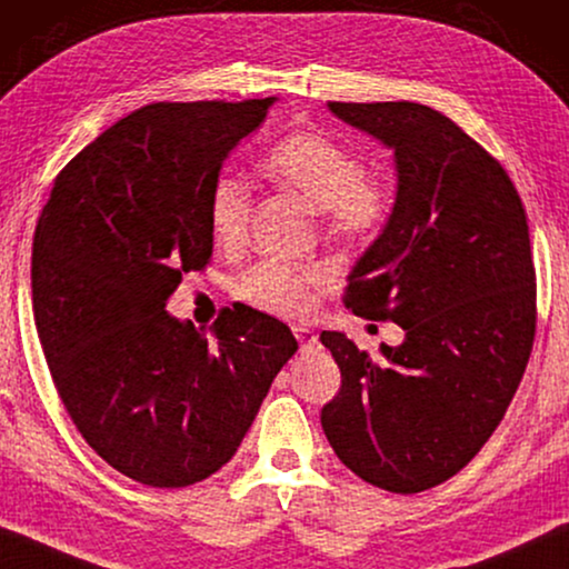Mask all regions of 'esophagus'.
<instances>
[{
    "label": "esophagus",
    "mask_w": 569,
    "mask_h": 569,
    "mask_svg": "<svg viewBox=\"0 0 569 569\" xmlns=\"http://www.w3.org/2000/svg\"><path fill=\"white\" fill-rule=\"evenodd\" d=\"M293 335H296V339H299L301 352H307L313 345H317V335H313L309 327H293Z\"/></svg>",
    "instance_id": "1"
}]
</instances>
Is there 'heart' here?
Instances as JSON below:
<instances>
[{
    "mask_svg": "<svg viewBox=\"0 0 569 569\" xmlns=\"http://www.w3.org/2000/svg\"><path fill=\"white\" fill-rule=\"evenodd\" d=\"M262 171L281 189L317 209L337 240H362L378 232L391 214L393 191L383 178L366 176V166L321 132H291L270 146ZM252 189L244 178L219 173L209 186L207 219L217 244L234 248L248 232ZM325 270L262 258L237 281V296L276 317L301 319L313 307V291L325 286Z\"/></svg>",
    "mask_w": 569,
    "mask_h": 569,
    "instance_id": "b5f03b06",
    "label": "heart"
}]
</instances>
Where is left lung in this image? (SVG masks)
<instances>
[{"instance_id":"left-lung-1","label":"left lung","mask_w":569,"mask_h":569,"mask_svg":"<svg viewBox=\"0 0 569 569\" xmlns=\"http://www.w3.org/2000/svg\"><path fill=\"white\" fill-rule=\"evenodd\" d=\"M327 107L393 150V211L347 276L345 303L406 337L370 358L321 332L342 372L321 429L370 486L421 493L480 452L527 370L537 327L527 211L503 166L437 109Z\"/></svg>"}]
</instances>
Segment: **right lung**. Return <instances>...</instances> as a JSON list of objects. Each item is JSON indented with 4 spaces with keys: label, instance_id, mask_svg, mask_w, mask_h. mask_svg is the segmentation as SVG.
Listing matches in <instances>:
<instances>
[{
    "label": "right lung",
    "instance_id": "obj_1",
    "mask_svg": "<svg viewBox=\"0 0 569 569\" xmlns=\"http://www.w3.org/2000/svg\"><path fill=\"white\" fill-rule=\"evenodd\" d=\"M276 97L158 101L61 173L32 237V311L68 417L89 447L150 488L193 486L232 460L299 342L240 307L211 337L166 311L214 237L209 186Z\"/></svg>",
    "mask_w": 569,
    "mask_h": 569
}]
</instances>
